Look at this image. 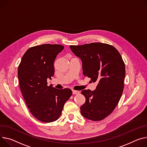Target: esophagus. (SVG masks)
Wrapping results in <instances>:
<instances>
[{"label": "esophagus", "instance_id": "1", "mask_svg": "<svg viewBox=\"0 0 147 147\" xmlns=\"http://www.w3.org/2000/svg\"><path fill=\"white\" fill-rule=\"evenodd\" d=\"M72 92H73V94H77L79 93V91L76 90H72Z\"/></svg>", "mask_w": 147, "mask_h": 147}]
</instances>
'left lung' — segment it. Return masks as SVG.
<instances>
[{
    "label": "left lung",
    "instance_id": "obj_1",
    "mask_svg": "<svg viewBox=\"0 0 147 147\" xmlns=\"http://www.w3.org/2000/svg\"><path fill=\"white\" fill-rule=\"evenodd\" d=\"M70 47L82 61L83 75L98 83L95 90L82 91L86 102L80 107L81 114L92 121H101L114 111L122 96L124 62L118 51L108 44L91 43Z\"/></svg>",
    "mask_w": 147,
    "mask_h": 147
}]
</instances>
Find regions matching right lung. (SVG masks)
Returning a JSON list of instances; mask_svg holds the SVG:
<instances>
[{"mask_svg": "<svg viewBox=\"0 0 147 147\" xmlns=\"http://www.w3.org/2000/svg\"><path fill=\"white\" fill-rule=\"evenodd\" d=\"M63 49L62 45L50 44L32 47L19 65V86L26 104L31 114L43 123L57 120L72 94L69 88L56 89L47 83L54 76L55 60Z\"/></svg>", "mask_w": 147, "mask_h": 147, "instance_id": "add662e5", "label": "right lung"}]
</instances>
